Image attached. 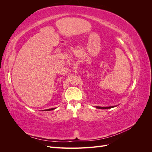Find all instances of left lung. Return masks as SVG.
<instances>
[{"mask_svg": "<svg viewBox=\"0 0 152 152\" xmlns=\"http://www.w3.org/2000/svg\"><path fill=\"white\" fill-rule=\"evenodd\" d=\"M117 107V106H112V107H96V108L98 109H109V108H112Z\"/></svg>", "mask_w": 152, "mask_h": 152, "instance_id": "8db88e82", "label": "left lung"}]
</instances>
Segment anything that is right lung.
<instances>
[{
    "mask_svg": "<svg viewBox=\"0 0 152 152\" xmlns=\"http://www.w3.org/2000/svg\"><path fill=\"white\" fill-rule=\"evenodd\" d=\"M56 108H49V109H47V110H42V111H50V110H53L54 109H56Z\"/></svg>",
    "mask_w": 152,
    "mask_h": 152,
    "instance_id": "1",
    "label": "right lung"
}]
</instances>
